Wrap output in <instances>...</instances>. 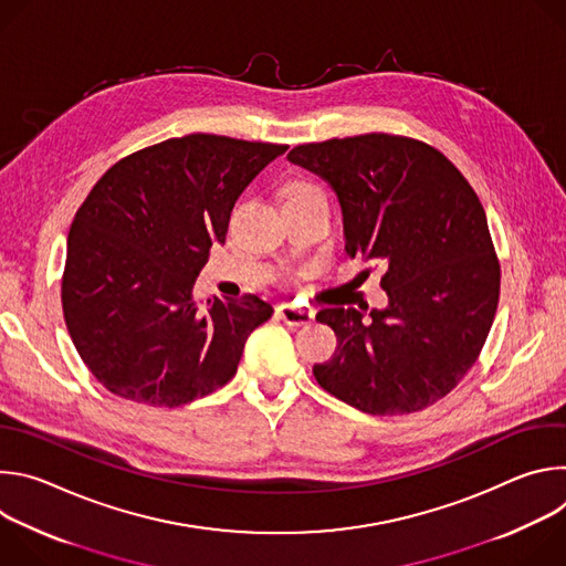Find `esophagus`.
Listing matches in <instances>:
<instances>
[{
	"label": "esophagus",
	"instance_id": "esophagus-1",
	"mask_svg": "<svg viewBox=\"0 0 566 566\" xmlns=\"http://www.w3.org/2000/svg\"><path fill=\"white\" fill-rule=\"evenodd\" d=\"M280 319H284L289 327H304L308 322H313V311L311 308H300L293 304H280L277 306Z\"/></svg>",
	"mask_w": 566,
	"mask_h": 566
}]
</instances>
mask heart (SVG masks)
Masks as SVG:
<instances>
[{"label": "heart", "instance_id": "1", "mask_svg": "<svg viewBox=\"0 0 566 566\" xmlns=\"http://www.w3.org/2000/svg\"><path fill=\"white\" fill-rule=\"evenodd\" d=\"M308 188H315V186H308V184H297V186H293V190H291V192H297V190H308Z\"/></svg>", "mask_w": 566, "mask_h": 566}]
</instances>
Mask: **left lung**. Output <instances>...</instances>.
<instances>
[{"label": "left lung", "instance_id": "obj_1", "mask_svg": "<svg viewBox=\"0 0 566 566\" xmlns=\"http://www.w3.org/2000/svg\"><path fill=\"white\" fill-rule=\"evenodd\" d=\"M289 160L334 188L347 255L387 266L385 308L317 313L338 347L313 365L315 380L365 415L432 406L474 365L500 302V260L479 197L439 149L408 136L306 143Z\"/></svg>", "mask_w": 566, "mask_h": 566}]
</instances>
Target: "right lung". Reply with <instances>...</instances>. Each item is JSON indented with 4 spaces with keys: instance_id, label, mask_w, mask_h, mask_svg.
Returning a JSON list of instances; mask_svg holds the SVG:
<instances>
[{
    "instance_id": "right-lung-1",
    "label": "right lung",
    "mask_w": 566,
    "mask_h": 566,
    "mask_svg": "<svg viewBox=\"0 0 566 566\" xmlns=\"http://www.w3.org/2000/svg\"><path fill=\"white\" fill-rule=\"evenodd\" d=\"M289 145L188 134L112 166L75 212L62 311L69 336L112 394L179 408L223 387L273 315L258 295L195 300L239 195Z\"/></svg>"
}]
</instances>
